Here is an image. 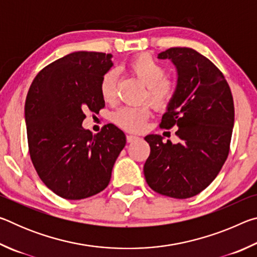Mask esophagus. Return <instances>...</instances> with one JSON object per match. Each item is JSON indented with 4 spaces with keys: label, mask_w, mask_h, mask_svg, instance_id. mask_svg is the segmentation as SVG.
<instances>
[{
    "label": "esophagus",
    "mask_w": 257,
    "mask_h": 257,
    "mask_svg": "<svg viewBox=\"0 0 257 257\" xmlns=\"http://www.w3.org/2000/svg\"><path fill=\"white\" fill-rule=\"evenodd\" d=\"M138 139H141L137 136H134V135H127V142L128 143H133V142H136Z\"/></svg>",
    "instance_id": "obj_1"
}]
</instances>
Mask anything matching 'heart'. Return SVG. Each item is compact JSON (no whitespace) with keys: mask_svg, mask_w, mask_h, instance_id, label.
<instances>
[{"mask_svg":"<svg viewBox=\"0 0 257 257\" xmlns=\"http://www.w3.org/2000/svg\"><path fill=\"white\" fill-rule=\"evenodd\" d=\"M129 69L143 84L147 86L144 98L158 108H165L176 94V85L167 76V70L149 54H139L130 61ZM99 93L106 103L115 99L116 72H105L99 82ZM151 115V106L142 104L138 106H122L112 114V121L128 132H141Z\"/></svg>","mask_w":257,"mask_h":257,"instance_id":"b5f03b06","label":"heart"}]
</instances>
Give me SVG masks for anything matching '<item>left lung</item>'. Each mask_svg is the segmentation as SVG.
<instances>
[{
    "instance_id": "1",
    "label": "left lung",
    "mask_w": 257,
    "mask_h": 257,
    "mask_svg": "<svg viewBox=\"0 0 257 257\" xmlns=\"http://www.w3.org/2000/svg\"><path fill=\"white\" fill-rule=\"evenodd\" d=\"M178 72L176 94L160 127L178 128L180 142H163L147 135L151 154L144 164L146 182L156 193L189 198L215 179L228 158L234 107L223 73L205 56L189 47H171L159 54Z\"/></svg>"
}]
</instances>
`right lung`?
I'll return each instance as SVG.
<instances>
[{
    "label": "right lung",
    "mask_w": 257,
    "mask_h": 257,
    "mask_svg": "<svg viewBox=\"0 0 257 257\" xmlns=\"http://www.w3.org/2000/svg\"><path fill=\"white\" fill-rule=\"evenodd\" d=\"M112 54L73 52L38 72L25 104L29 154L37 175L58 196L76 201L105 189L125 145L122 130L82 128L85 111L105 106L99 93Z\"/></svg>",
    "instance_id": "add662e5"
}]
</instances>
